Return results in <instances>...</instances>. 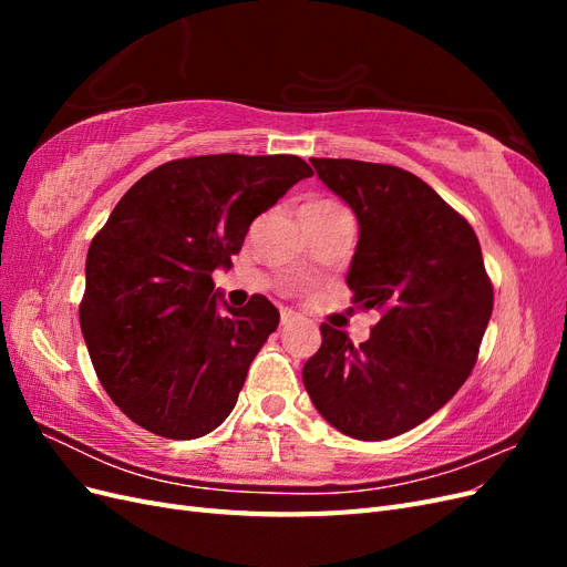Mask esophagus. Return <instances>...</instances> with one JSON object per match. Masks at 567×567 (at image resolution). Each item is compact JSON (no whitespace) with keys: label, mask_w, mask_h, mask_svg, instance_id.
<instances>
[{"label":"esophagus","mask_w":567,"mask_h":567,"mask_svg":"<svg viewBox=\"0 0 567 567\" xmlns=\"http://www.w3.org/2000/svg\"><path fill=\"white\" fill-rule=\"evenodd\" d=\"M298 317L293 315V312H288V310H284L281 312V326H284V329H286V326H290V323H293Z\"/></svg>","instance_id":"34e87169"}]
</instances>
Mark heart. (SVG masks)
I'll return each mask as SVG.
<instances>
[{
  "label": "heart",
  "instance_id": "b5f03b06",
  "mask_svg": "<svg viewBox=\"0 0 567 567\" xmlns=\"http://www.w3.org/2000/svg\"><path fill=\"white\" fill-rule=\"evenodd\" d=\"M340 213H348L342 205H338L336 200H329V198H312L307 200L302 205V219L305 221H319V219H326V217H333V215H340Z\"/></svg>",
  "mask_w": 567,
  "mask_h": 567
}]
</instances>
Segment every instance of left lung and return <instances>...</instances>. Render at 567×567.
Returning a JSON list of instances; mask_svg holds the SVG:
<instances>
[{
    "instance_id": "8db88e82",
    "label": "left lung",
    "mask_w": 567,
    "mask_h": 567,
    "mask_svg": "<svg viewBox=\"0 0 567 567\" xmlns=\"http://www.w3.org/2000/svg\"><path fill=\"white\" fill-rule=\"evenodd\" d=\"M359 221L352 302L381 315L367 342L321 323L302 367L319 414L354 440H388L433 416L471 375L494 307L473 227L402 167L310 158Z\"/></svg>"
}]
</instances>
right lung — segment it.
<instances>
[{"mask_svg":"<svg viewBox=\"0 0 567 567\" xmlns=\"http://www.w3.org/2000/svg\"><path fill=\"white\" fill-rule=\"evenodd\" d=\"M305 177L312 167L298 156L169 161L92 238L82 336L101 385L136 425L196 440L231 414L279 310L250 296L219 312L213 271L231 265L252 219Z\"/></svg>","mask_w":567,"mask_h":567,"instance_id":"obj_1","label":"right lung"}]
</instances>
